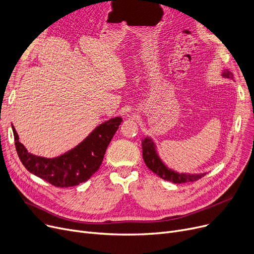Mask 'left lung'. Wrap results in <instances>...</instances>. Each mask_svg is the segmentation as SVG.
<instances>
[{"instance_id":"left-lung-1","label":"left lung","mask_w":254,"mask_h":254,"mask_svg":"<svg viewBox=\"0 0 254 254\" xmlns=\"http://www.w3.org/2000/svg\"><path fill=\"white\" fill-rule=\"evenodd\" d=\"M222 75L227 78H233V74L229 71H224ZM141 148H142V158L144 163L150 168V170L159 176L165 181H170V182L181 184V183H187V182H194L198 179L202 178L206 174H198V175H187V174H179L171 168H168L159 158L158 154L156 152L155 144L151 138L146 137L141 141Z\"/></svg>"}]
</instances>
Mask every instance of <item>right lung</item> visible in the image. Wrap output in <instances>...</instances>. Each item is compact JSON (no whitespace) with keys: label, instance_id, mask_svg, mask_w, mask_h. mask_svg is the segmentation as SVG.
Instances as JSON below:
<instances>
[{"label":"right lung","instance_id":"add662e5","mask_svg":"<svg viewBox=\"0 0 254 254\" xmlns=\"http://www.w3.org/2000/svg\"><path fill=\"white\" fill-rule=\"evenodd\" d=\"M122 122L117 117L95 128L92 133L74 149L56 157L44 158L28 152L19 142L12 127L17 155L21 163L33 175L43 179L56 187H72L86 182L100 167L107 146Z\"/></svg>","mask_w":254,"mask_h":254}]
</instances>
